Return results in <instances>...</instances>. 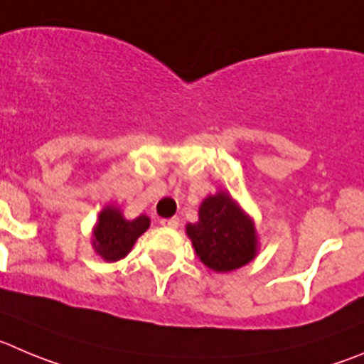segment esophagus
<instances>
[{
    "label": "esophagus",
    "mask_w": 364,
    "mask_h": 364,
    "mask_svg": "<svg viewBox=\"0 0 364 364\" xmlns=\"http://www.w3.org/2000/svg\"><path fill=\"white\" fill-rule=\"evenodd\" d=\"M163 226L166 228H179V219L178 217H171V219H161Z\"/></svg>",
    "instance_id": "1"
}]
</instances>
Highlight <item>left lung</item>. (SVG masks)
Returning a JSON list of instances; mask_svg holds the SVG:
<instances>
[{
  "mask_svg": "<svg viewBox=\"0 0 364 364\" xmlns=\"http://www.w3.org/2000/svg\"><path fill=\"white\" fill-rule=\"evenodd\" d=\"M186 233L205 266L226 273L250 262L257 253L253 223L226 192L210 196L199 208V223Z\"/></svg>",
  "mask_w": 364,
  "mask_h": 364,
  "instance_id": "1",
  "label": "left lung"
}]
</instances>
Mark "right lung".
Wrapping results in <instances>:
<instances>
[{
	"label": "right lung",
	"mask_w": 364,
	"mask_h": 364,
	"mask_svg": "<svg viewBox=\"0 0 364 364\" xmlns=\"http://www.w3.org/2000/svg\"><path fill=\"white\" fill-rule=\"evenodd\" d=\"M149 224L151 220L145 215L136 217L134 220H125L120 210L111 206L104 208L93 232L95 250L107 262L124 259L136 239L149 228Z\"/></svg>",
	"instance_id": "1"
}]
</instances>
